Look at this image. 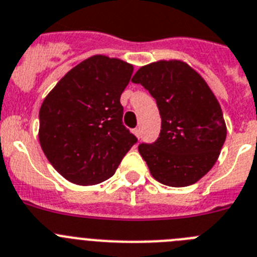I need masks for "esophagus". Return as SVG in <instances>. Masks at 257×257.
<instances>
[{"instance_id": "obj_1", "label": "esophagus", "mask_w": 257, "mask_h": 257, "mask_svg": "<svg viewBox=\"0 0 257 257\" xmlns=\"http://www.w3.org/2000/svg\"><path fill=\"white\" fill-rule=\"evenodd\" d=\"M133 133H135V136L137 138H140L141 137V131H140V128H136L135 131H133Z\"/></svg>"}]
</instances>
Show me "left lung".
Segmentation results:
<instances>
[{
  "mask_svg": "<svg viewBox=\"0 0 257 257\" xmlns=\"http://www.w3.org/2000/svg\"><path fill=\"white\" fill-rule=\"evenodd\" d=\"M132 81L156 99L159 138L138 151L156 181L185 187L199 181L217 162L226 138L221 106L206 80L177 59L141 67Z\"/></svg>",
  "mask_w": 257,
  "mask_h": 257,
  "instance_id": "8db88e82",
  "label": "left lung"
}]
</instances>
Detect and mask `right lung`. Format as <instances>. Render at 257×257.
Returning <instances> with one entry per match:
<instances>
[{"instance_id": "obj_1", "label": "right lung", "mask_w": 257, "mask_h": 257, "mask_svg": "<svg viewBox=\"0 0 257 257\" xmlns=\"http://www.w3.org/2000/svg\"><path fill=\"white\" fill-rule=\"evenodd\" d=\"M132 73L131 63L93 55L68 71L42 102L40 145L55 171L72 184L106 181L137 142L122 125L120 104Z\"/></svg>"}]
</instances>
